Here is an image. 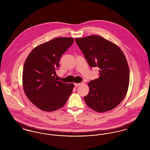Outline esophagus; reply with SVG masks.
Listing matches in <instances>:
<instances>
[{
    "label": "esophagus",
    "mask_w": 150,
    "mask_h": 150,
    "mask_svg": "<svg viewBox=\"0 0 150 150\" xmlns=\"http://www.w3.org/2000/svg\"><path fill=\"white\" fill-rule=\"evenodd\" d=\"M83 84V83H75V84H74V85H75V86L76 87H78L79 86L82 85Z\"/></svg>",
    "instance_id": "esophagus-1"
}]
</instances>
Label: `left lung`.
Wrapping results in <instances>:
<instances>
[{
  "label": "left lung",
  "mask_w": 150,
  "mask_h": 150,
  "mask_svg": "<svg viewBox=\"0 0 150 150\" xmlns=\"http://www.w3.org/2000/svg\"><path fill=\"white\" fill-rule=\"evenodd\" d=\"M75 41L90 67L100 69L99 78L88 83L89 92L84 97L86 105L100 112L114 108L128 89L129 69L124 54L100 36L76 38Z\"/></svg>",
  "instance_id": "left-lung-1"
}]
</instances>
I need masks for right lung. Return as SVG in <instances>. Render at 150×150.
Wrapping results in <instances>:
<instances>
[{"instance_id": "obj_1", "label": "right lung", "mask_w": 150, "mask_h": 150, "mask_svg": "<svg viewBox=\"0 0 150 150\" xmlns=\"http://www.w3.org/2000/svg\"><path fill=\"white\" fill-rule=\"evenodd\" d=\"M74 43L71 38H57L37 46L23 65L24 92L38 108L53 111L63 107L71 95L73 84L58 81L56 70L62 55Z\"/></svg>"}]
</instances>
